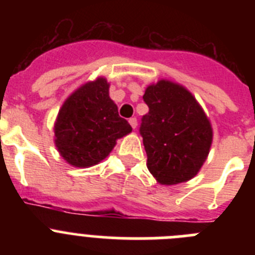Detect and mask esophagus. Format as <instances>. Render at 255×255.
Wrapping results in <instances>:
<instances>
[{"label":"esophagus","mask_w":255,"mask_h":255,"mask_svg":"<svg viewBox=\"0 0 255 255\" xmlns=\"http://www.w3.org/2000/svg\"><path fill=\"white\" fill-rule=\"evenodd\" d=\"M129 124L131 125L132 129H135V128H136V125H138V121H136V119H135V117H131V119H129Z\"/></svg>","instance_id":"esophagus-1"}]
</instances>
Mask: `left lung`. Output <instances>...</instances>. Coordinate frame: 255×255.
Returning a JSON list of instances; mask_svg holds the SVG:
<instances>
[{
  "label": "left lung",
  "mask_w": 255,
  "mask_h": 255,
  "mask_svg": "<svg viewBox=\"0 0 255 255\" xmlns=\"http://www.w3.org/2000/svg\"><path fill=\"white\" fill-rule=\"evenodd\" d=\"M149 111L139 128L147 166L155 180L173 185L193 179L212 144V128L193 94L179 84L159 80L143 96Z\"/></svg>",
  "instance_id": "1"
}]
</instances>
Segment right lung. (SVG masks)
<instances>
[{
  "mask_svg": "<svg viewBox=\"0 0 255 255\" xmlns=\"http://www.w3.org/2000/svg\"><path fill=\"white\" fill-rule=\"evenodd\" d=\"M105 78L87 83L65 101L55 124V143L60 154L75 167H89L105 159L116 140L131 131L119 116L108 96Z\"/></svg>",
  "mask_w": 255,
  "mask_h": 255,
  "instance_id": "right-lung-1",
  "label": "right lung"
}]
</instances>
